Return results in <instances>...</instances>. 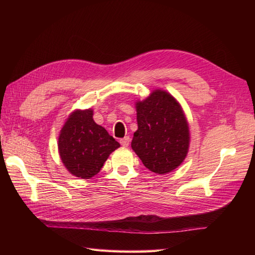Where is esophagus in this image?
<instances>
[{
  "label": "esophagus",
  "mask_w": 255,
  "mask_h": 255,
  "mask_svg": "<svg viewBox=\"0 0 255 255\" xmlns=\"http://www.w3.org/2000/svg\"><path fill=\"white\" fill-rule=\"evenodd\" d=\"M129 142H130V138H129L128 136H126V137H124L123 139H121V144L123 145V147H128Z\"/></svg>",
  "instance_id": "esophagus-1"
}]
</instances>
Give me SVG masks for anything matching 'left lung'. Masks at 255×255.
Instances as JSON below:
<instances>
[{"instance_id": "1", "label": "left lung", "mask_w": 255, "mask_h": 255, "mask_svg": "<svg viewBox=\"0 0 255 255\" xmlns=\"http://www.w3.org/2000/svg\"><path fill=\"white\" fill-rule=\"evenodd\" d=\"M136 108L138 130L133 133L132 150L154 173L176 169L189 144L188 125L180 104L167 92L155 90Z\"/></svg>"}]
</instances>
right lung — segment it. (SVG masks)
Returning <instances> with one entry per match:
<instances>
[{"label":"right lung","instance_id":"obj_1","mask_svg":"<svg viewBox=\"0 0 255 255\" xmlns=\"http://www.w3.org/2000/svg\"><path fill=\"white\" fill-rule=\"evenodd\" d=\"M119 144L104 127L93 121V111H75L59 136V153L71 174L91 178L97 174Z\"/></svg>","mask_w":255,"mask_h":255}]
</instances>
